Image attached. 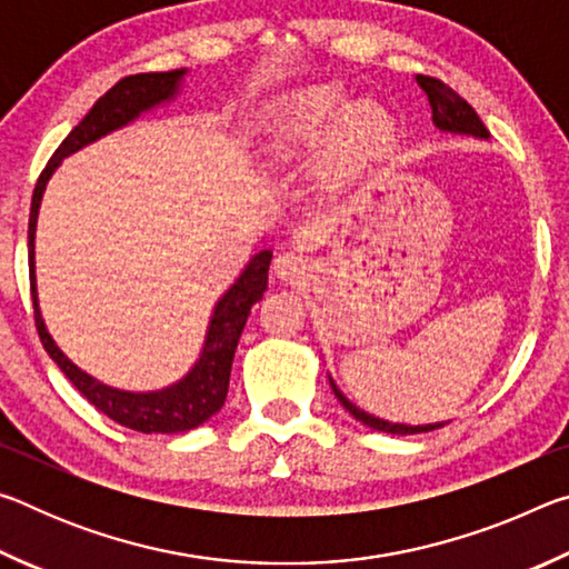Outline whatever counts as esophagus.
<instances>
[{
  "label": "esophagus",
  "mask_w": 569,
  "mask_h": 569,
  "mask_svg": "<svg viewBox=\"0 0 569 569\" xmlns=\"http://www.w3.org/2000/svg\"><path fill=\"white\" fill-rule=\"evenodd\" d=\"M273 271L286 283H301L308 273V258L298 250H283L273 261Z\"/></svg>",
  "instance_id": "34e87169"
}]
</instances>
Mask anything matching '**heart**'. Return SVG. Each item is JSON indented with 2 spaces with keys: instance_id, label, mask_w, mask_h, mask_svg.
I'll use <instances>...</instances> for the list:
<instances>
[{
  "instance_id": "obj_1",
  "label": "heart",
  "mask_w": 569,
  "mask_h": 569,
  "mask_svg": "<svg viewBox=\"0 0 569 569\" xmlns=\"http://www.w3.org/2000/svg\"><path fill=\"white\" fill-rule=\"evenodd\" d=\"M387 132V118L369 102L349 104L336 84H311L278 100L266 118L263 150L293 158L333 134L331 170L346 172Z\"/></svg>"
}]
</instances>
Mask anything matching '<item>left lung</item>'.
I'll return each instance as SVG.
<instances>
[{
  "instance_id": "8db88e82",
  "label": "left lung",
  "mask_w": 569,
  "mask_h": 569,
  "mask_svg": "<svg viewBox=\"0 0 569 569\" xmlns=\"http://www.w3.org/2000/svg\"><path fill=\"white\" fill-rule=\"evenodd\" d=\"M417 82H419V88L427 92L431 112H435V118L431 120H435V124L441 132L471 134V138L489 140V130L485 128V122L479 120L475 108H471L465 98H459V94L451 90L449 84L437 80V77H427V74H417ZM329 383L336 393V399L341 401V407L349 411L356 421H361V423H366V427H371L377 431H387V435H421V431H435V429L445 427V421L417 423V427H411V423H397V421L379 419V417H373V413L356 407L353 401L346 399L343 391L336 387V381L331 377H329Z\"/></svg>"
}]
</instances>
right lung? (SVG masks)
Wrapping results in <instances>:
<instances>
[{
	"label": "right lung",
	"mask_w": 569,
	"mask_h": 569,
	"mask_svg": "<svg viewBox=\"0 0 569 569\" xmlns=\"http://www.w3.org/2000/svg\"><path fill=\"white\" fill-rule=\"evenodd\" d=\"M186 74V67L170 72L130 74L92 104V110L84 114L80 124L62 140V146L54 150V156L47 162L40 180H37L30 210V236H27L30 238V286L34 303V323L37 331H40L44 351L50 353V359L60 366L64 377L74 383V389L80 391L94 409L108 413L112 421L122 423V427L142 431V435H180V431H190L208 421L216 411H220V407H223L236 346L248 321L250 306L261 301L263 291L268 288V266H271L273 250H261V253L250 258L248 266L233 281V286L218 298L206 331L203 349H200L198 361L190 366L186 377L170 383V387H162L156 391H124L108 387V383L90 377L88 371H82L80 366H74L62 353L60 346L54 343L50 331H47L40 311V298H37L34 233L44 188L54 176V170L60 168V162L64 158H70L72 152L90 146V142L124 128V124H130L132 120H138L142 112L176 100Z\"/></svg>",
	"instance_id": "add662e5"
}]
</instances>
